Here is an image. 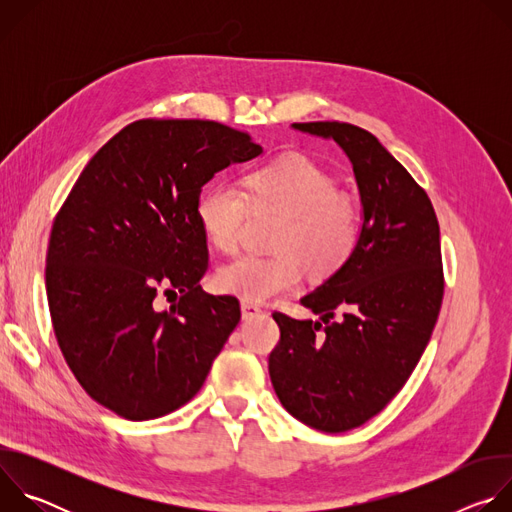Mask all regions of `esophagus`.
<instances>
[{"label": "esophagus", "instance_id": "34e87169", "mask_svg": "<svg viewBox=\"0 0 512 512\" xmlns=\"http://www.w3.org/2000/svg\"><path fill=\"white\" fill-rule=\"evenodd\" d=\"M241 314H243V320H249V318L259 316L261 308L257 304H251V302H241Z\"/></svg>", "mask_w": 512, "mask_h": 512}]
</instances>
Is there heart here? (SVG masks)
Segmentation results:
<instances>
[{
	"mask_svg": "<svg viewBox=\"0 0 512 512\" xmlns=\"http://www.w3.org/2000/svg\"><path fill=\"white\" fill-rule=\"evenodd\" d=\"M247 200L283 210L273 255L243 253L218 267L216 285L247 302H265L296 289L304 265L324 277L338 271L360 237V206L336 190L334 178L314 160L287 154L249 170L241 188L214 182L196 200V223L216 251L231 253L239 241Z\"/></svg>",
	"mask_w": 512,
	"mask_h": 512,
	"instance_id": "heart-1",
	"label": "heart"
}]
</instances>
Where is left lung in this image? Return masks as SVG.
I'll list each match as a JSON object with an SVG mask.
<instances>
[{"mask_svg":"<svg viewBox=\"0 0 512 512\" xmlns=\"http://www.w3.org/2000/svg\"><path fill=\"white\" fill-rule=\"evenodd\" d=\"M291 127L340 145L362 227L350 259L300 300L320 320L273 314L281 338L269 377L287 413L342 433L387 407L431 338L444 298L440 225L425 190L373 133L340 121Z\"/></svg>","mask_w":512,"mask_h":512,"instance_id":"obj_1","label":"left lung"}]
</instances>
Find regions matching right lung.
I'll return each mask as SVG.
<instances>
[{"label": "right lung", "instance_id": "right-lung-1", "mask_svg": "<svg viewBox=\"0 0 512 512\" xmlns=\"http://www.w3.org/2000/svg\"><path fill=\"white\" fill-rule=\"evenodd\" d=\"M263 154L202 119H141L91 158L56 214L46 294L81 387L131 421L188 403L241 320L239 300L200 287L208 269L196 200L216 172ZM160 290L177 296L155 310Z\"/></svg>", "mask_w": 512, "mask_h": 512}]
</instances>
